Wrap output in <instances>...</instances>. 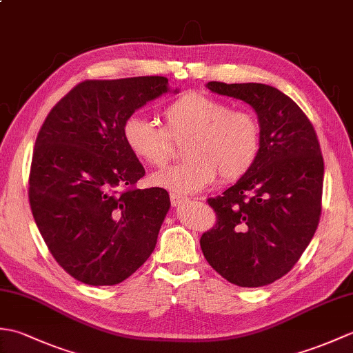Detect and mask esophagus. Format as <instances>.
I'll use <instances>...</instances> for the list:
<instances>
[{"label":"esophagus","instance_id":"1","mask_svg":"<svg viewBox=\"0 0 353 353\" xmlns=\"http://www.w3.org/2000/svg\"><path fill=\"white\" fill-rule=\"evenodd\" d=\"M170 200H171L172 206H179V205H182L183 201H186V197L179 196V194H170Z\"/></svg>","mask_w":353,"mask_h":353}]
</instances>
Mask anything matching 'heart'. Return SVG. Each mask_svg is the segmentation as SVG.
<instances>
[{
    "mask_svg": "<svg viewBox=\"0 0 353 353\" xmlns=\"http://www.w3.org/2000/svg\"><path fill=\"white\" fill-rule=\"evenodd\" d=\"M162 127L141 115L123 123L127 148L153 167L167 163L172 142H182L186 159L150 177L157 188L194 194L211 186L219 174L224 182L241 179L256 162L261 125L252 112L230 109L229 103L203 92H185L161 112Z\"/></svg>",
    "mask_w": 353,
    "mask_h": 353,
    "instance_id": "obj_1",
    "label": "heart"
}]
</instances>
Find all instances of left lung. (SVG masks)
I'll return each mask as SVG.
<instances>
[{"mask_svg":"<svg viewBox=\"0 0 353 353\" xmlns=\"http://www.w3.org/2000/svg\"><path fill=\"white\" fill-rule=\"evenodd\" d=\"M206 88L250 104L261 150L234 186L208 199L216 223L201 235V252L230 283L264 287L294 267L317 230L325 172L317 133L305 112L273 86L209 81Z\"/></svg>","mask_w":353,"mask_h":353,"instance_id":"left-lung-1","label":"left lung"}]
</instances>
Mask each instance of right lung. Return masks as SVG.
<instances>
[{
    "label": "right lung",
    "instance_id": "obj_1",
    "mask_svg": "<svg viewBox=\"0 0 353 353\" xmlns=\"http://www.w3.org/2000/svg\"><path fill=\"white\" fill-rule=\"evenodd\" d=\"M167 91L161 76L85 80L37 133L30 208L52 258L74 279L119 283L154 250L170 197L162 188H137L145 170L125 145L123 123Z\"/></svg>",
    "mask_w": 353,
    "mask_h": 353
}]
</instances>
